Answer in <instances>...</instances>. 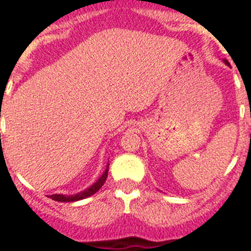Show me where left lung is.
Returning a JSON list of instances; mask_svg holds the SVG:
<instances>
[{
  "instance_id": "left-lung-1",
  "label": "left lung",
  "mask_w": 251,
  "mask_h": 251,
  "mask_svg": "<svg viewBox=\"0 0 251 251\" xmlns=\"http://www.w3.org/2000/svg\"><path fill=\"white\" fill-rule=\"evenodd\" d=\"M224 63H225L227 66H230V64H229V61H227V60H224Z\"/></svg>"
}]
</instances>
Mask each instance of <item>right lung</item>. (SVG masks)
<instances>
[{
    "mask_svg": "<svg viewBox=\"0 0 251 251\" xmlns=\"http://www.w3.org/2000/svg\"><path fill=\"white\" fill-rule=\"evenodd\" d=\"M108 168H109V163L106 165L105 171H104V174L101 175L100 177L98 178L97 182L93 183L90 187L85 188L84 191L79 192V194H75V195H61V194H55V195H51V199L55 201H59V202H74V201H79V200H83V199H86V197L92 196L94 195L95 192L98 191L99 188L104 185L105 182L106 177H108Z\"/></svg>",
    "mask_w": 251,
    "mask_h": 251,
    "instance_id": "obj_1",
    "label": "right lung"
}]
</instances>
